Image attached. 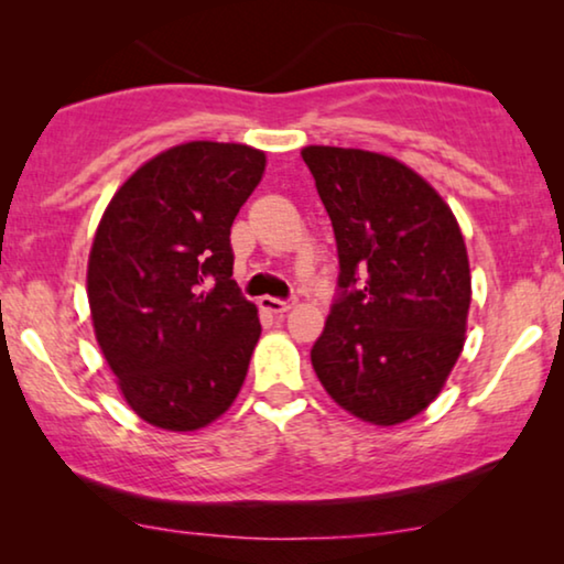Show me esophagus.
Here are the masks:
<instances>
[{
    "instance_id": "esophagus-1",
    "label": "esophagus",
    "mask_w": 564,
    "mask_h": 564,
    "mask_svg": "<svg viewBox=\"0 0 564 564\" xmlns=\"http://www.w3.org/2000/svg\"><path fill=\"white\" fill-rule=\"evenodd\" d=\"M259 305L264 307V311H269V313H276V315H282V313H288L292 305H295V300H280V297H261L259 300Z\"/></svg>"
}]
</instances>
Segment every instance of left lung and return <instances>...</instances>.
Returning <instances> with one entry per match:
<instances>
[{
	"label": "left lung",
	"mask_w": 564,
	"mask_h": 564,
	"mask_svg": "<svg viewBox=\"0 0 564 564\" xmlns=\"http://www.w3.org/2000/svg\"><path fill=\"white\" fill-rule=\"evenodd\" d=\"M300 156L341 267L313 369L346 413L398 426L434 403L465 349V236L444 197L403 161L338 145H305Z\"/></svg>",
	"instance_id": "8db88e82"
}]
</instances>
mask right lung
I'll return each mask as SVG.
<instances>
[{
	"label": "right lung",
	"mask_w": 564,
	"mask_h": 564,
	"mask_svg": "<svg viewBox=\"0 0 564 564\" xmlns=\"http://www.w3.org/2000/svg\"><path fill=\"white\" fill-rule=\"evenodd\" d=\"M267 153L189 141L138 166L105 207L87 264L91 326L138 419L210 426L234 405L261 336L238 290L230 226Z\"/></svg>",
	"instance_id": "obj_1"
}]
</instances>
